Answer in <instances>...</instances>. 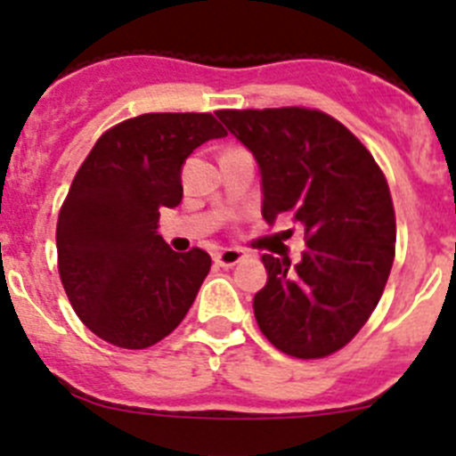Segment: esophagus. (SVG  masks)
Returning <instances> with one entry per match:
<instances>
[{
    "instance_id": "1",
    "label": "esophagus",
    "mask_w": 456,
    "mask_h": 456,
    "mask_svg": "<svg viewBox=\"0 0 456 456\" xmlns=\"http://www.w3.org/2000/svg\"><path fill=\"white\" fill-rule=\"evenodd\" d=\"M245 258L243 249H236V248H224L220 252L213 254V264L220 265V268H232V265L240 264Z\"/></svg>"
}]
</instances>
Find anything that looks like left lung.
I'll return each instance as SVG.
<instances>
[{
  "label": "left lung",
  "instance_id": "8db88e82",
  "mask_svg": "<svg viewBox=\"0 0 456 456\" xmlns=\"http://www.w3.org/2000/svg\"><path fill=\"white\" fill-rule=\"evenodd\" d=\"M216 116L254 154L264 218L305 227L302 261L264 254L268 281L254 295L258 330L277 350L322 359L346 347L379 302L395 258V211L366 145L305 106L224 109Z\"/></svg>",
  "mask_w": 456,
  "mask_h": 456
}]
</instances>
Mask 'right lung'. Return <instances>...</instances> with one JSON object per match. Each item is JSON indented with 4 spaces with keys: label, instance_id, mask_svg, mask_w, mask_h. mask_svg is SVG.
Listing matches in <instances>:
<instances>
[{
    "label": "right lung",
    "instance_id": "1",
    "mask_svg": "<svg viewBox=\"0 0 456 456\" xmlns=\"http://www.w3.org/2000/svg\"><path fill=\"white\" fill-rule=\"evenodd\" d=\"M227 136L211 113H145L110 126L77 170L56 224L69 305L110 346L142 350L186 318L211 256L175 252L159 211L182 202L192 150Z\"/></svg>",
    "mask_w": 456,
    "mask_h": 456
}]
</instances>
